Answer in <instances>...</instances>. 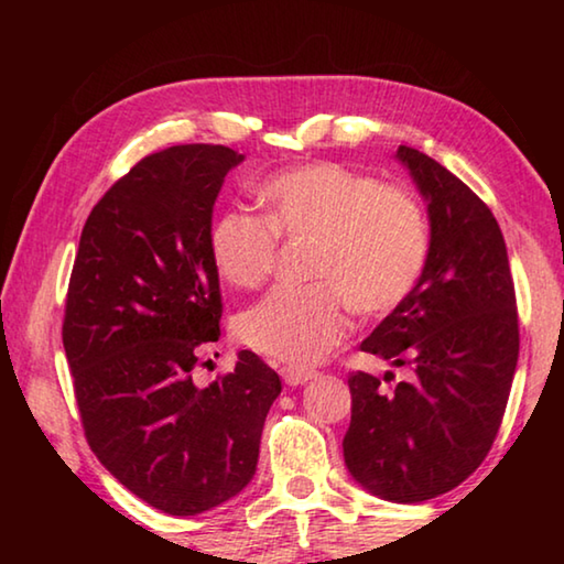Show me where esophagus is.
<instances>
[{
	"instance_id": "obj_1",
	"label": "esophagus",
	"mask_w": 564,
	"mask_h": 564,
	"mask_svg": "<svg viewBox=\"0 0 564 564\" xmlns=\"http://www.w3.org/2000/svg\"><path fill=\"white\" fill-rule=\"evenodd\" d=\"M316 376L313 370H301V368H281V378L285 380V386H303Z\"/></svg>"
}]
</instances>
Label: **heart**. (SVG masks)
Listing matches in <instances>:
<instances>
[{
  "instance_id": "1",
  "label": "heart",
  "mask_w": 564,
  "mask_h": 564,
  "mask_svg": "<svg viewBox=\"0 0 564 564\" xmlns=\"http://www.w3.org/2000/svg\"><path fill=\"white\" fill-rule=\"evenodd\" d=\"M263 218L226 212L208 234L218 275L259 289L273 273L281 241L313 238L308 289H279L236 321V336L289 368L316 366L350 330V303L386 316L425 271L431 231L410 191L366 171L316 161L279 171L256 191Z\"/></svg>"
}]
</instances>
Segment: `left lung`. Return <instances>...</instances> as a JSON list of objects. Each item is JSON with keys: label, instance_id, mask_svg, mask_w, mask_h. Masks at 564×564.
Masks as SVG:
<instances>
[{"label": "left lung", "instance_id": "left-lung-1", "mask_svg": "<svg viewBox=\"0 0 564 564\" xmlns=\"http://www.w3.org/2000/svg\"><path fill=\"white\" fill-rule=\"evenodd\" d=\"M398 161L427 202L431 251L413 293L360 350L413 368L393 390L350 373L343 457L368 492L393 502L437 498L490 453L520 352L508 248L485 202L423 151Z\"/></svg>", "mask_w": 564, "mask_h": 564}]
</instances>
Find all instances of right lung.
<instances>
[{"label": "right lung", "instance_id": "add662e5", "mask_svg": "<svg viewBox=\"0 0 564 564\" xmlns=\"http://www.w3.org/2000/svg\"><path fill=\"white\" fill-rule=\"evenodd\" d=\"M243 154L181 144L149 154L91 208L66 291L62 340L84 435L123 488L169 514L231 500L256 473L281 378L251 350L196 388L221 330L212 216Z\"/></svg>", "mask_w": 564, "mask_h": 564}]
</instances>
